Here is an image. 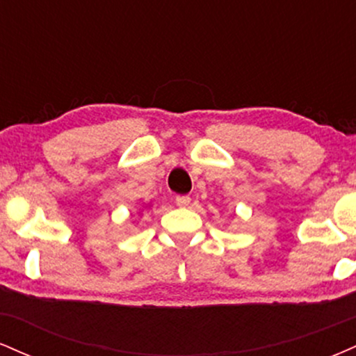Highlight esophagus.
Wrapping results in <instances>:
<instances>
[{
  "instance_id": "34e87169",
  "label": "esophagus",
  "mask_w": 356,
  "mask_h": 356,
  "mask_svg": "<svg viewBox=\"0 0 356 356\" xmlns=\"http://www.w3.org/2000/svg\"><path fill=\"white\" fill-rule=\"evenodd\" d=\"M175 204H177L179 207H187L191 204V197L189 195H177V197H175Z\"/></svg>"
}]
</instances>
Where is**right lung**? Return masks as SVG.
<instances>
[{
    "mask_svg": "<svg viewBox=\"0 0 356 356\" xmlns=\"http://www.w3.org/2000/svg\"><path fill=\"white\" fill-rule=\"evenodd\" d=\"M145 207H149V206H145ZM145 207H144V209H145Z\"/></svg>",
    "mask_w": 356,
    "mask_h": 356,
    "instance_id": "add662e5",
    "label": "right lung"
}]
</instances>
